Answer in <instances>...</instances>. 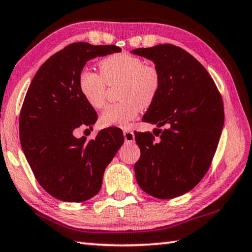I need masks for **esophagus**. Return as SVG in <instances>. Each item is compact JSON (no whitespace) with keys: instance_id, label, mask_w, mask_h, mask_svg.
Masks as SVG:
<instances>
[{"instance_id":"obj_1","label":"esophagus","mask_w":252,"mask_h":252,"mask_svg":"<svg viewBox=\"0 0 252 252\" xmlns=\"http://www.w3.org/2000/svg\"><path fill=\"white\" fill-rule=\"evenodd\" d=\"M124 138H125V143H134L135 142V135L130 129L124 130Z\"/></svg>"}]
</instances>
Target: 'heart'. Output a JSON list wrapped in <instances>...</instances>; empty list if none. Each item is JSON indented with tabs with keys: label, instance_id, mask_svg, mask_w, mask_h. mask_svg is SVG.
Segmentation results:
<instances>
[{
	"label": "heart",
	"instance_id": "heart-1",
	"mask_svg": "<svg viewBox=\"0 0 252 252\" xmlns=\"http://www.w3.org/2000/svg\"><path fill=\"white\" fill-rule=\"evenodd\" d=\"M100 72L82 69L78 77V87L82 97L94 108L105 105L107 88L122 84V101L110 104L100 115L105 126L126 127L137 116L143 107H150L162 87V75L154 64H145L142 58L128 52L108 56L99 63Z\"/></svg>",
	"mask_w": 252,
	"mask_h": 252
}]
</instances>
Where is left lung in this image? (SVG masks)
Returning <instances> with one entry per match:
<instances>
[{
  "label": "left lung",
  "instance_id": "left-lung-1",
  "mask_svg": "<svg viewBox=\"0 0 252 252\" xmlns=\"http://www.w3.org/2000/svg\"><path fill=\"white\" fill-rule=\"evenodd\" d=\"M131 52L159 69L162 87L143 121L165 126L154 134L134 131L141 148L136 180L147 194L174 199L191 191L211 166L223 128V101L207 69L182 48L166 43Z\"/></svg>",
  "mask_w": 252,
  "mask_h": 252
}]
</instances>
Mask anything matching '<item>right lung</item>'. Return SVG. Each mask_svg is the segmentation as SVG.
I'll list each match as a JSON object with an SVG mask.
<instances>
[{
	"label": "right lung",
	"instance_id": "obj_1",
	"mask_svg": "<svg viewBox=\"0 0 252 252\" xmlns=\"http://www.w3.org/2000/svg\"><path fill=\"white\" fill-rule=\"evenodd\" d=\"M117 45L75 42L51 56L33 77L19 119L20 142L36 181L64 202H84L99 192L105 168L124 143L121 128L109 127L96 138H77L97 113L78 87L88 60L121 52Z\"/></svg>",
	"mask_w": 252,
	"mask_h": 252
}]
</instances>
